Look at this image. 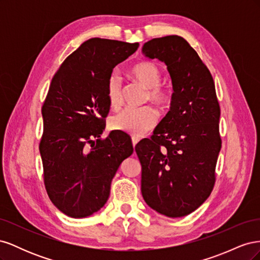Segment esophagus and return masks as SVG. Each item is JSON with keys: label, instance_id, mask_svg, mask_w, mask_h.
Returning <instances> with one entry per match:
<instances>
[{"label": "esophagus", "instance_id": "1", "mask_svg": "<svg viewBox=\"0 0 260 260\" xmlns=\"http://www.w3.org/2000/svg\"><path fill=\"white\" fill-rule=\"evenodd\" d=\"M131 141H132V145H133V147H136V146H137V144L139 143L140 139H139V138H136V137H132V138H131Z\"/></svg>", "mask_w": 260, "mask_h": 260}]
</instances>
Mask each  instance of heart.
<instances>
[{"label":"heart","instance_id":"1","mask_svg":"<svg viewBox=\"0 0 260 260\" xmlns=\"http://www.w3.org/2000/svg\"><path fill=\"white\" fill-rule=\"evenodd\" d=\"M135 79L148 90L147 98L155 103L164 105L168 100V92L159 85L161 81V70L154 62H141L131 69ZM106 95L109 106L119 108L122 103V83L120 77L113 74L108 78ZM158 120L156 109L146 106L140 109H125L113 117L111 127L118 132L128 133L135 137H142L151 131Z\"/></svg>","mask_w":260,"mask_h":260}]
</instances>
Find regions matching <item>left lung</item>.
<instances>
[{
  "label": "left lung",
  "mask_w": 260,
  "mask_h": 260,
  "mask_svg": "<svg viewBox=\"0 0 260 260\" xmlns=\"http://www.w3.org/2000/svg\"><path fill=\"white\" fill-rule=\"evenodd\" d=\"M142 52L167 66L174 93L152 139L136 146L141 192L159 214L183 217L208 199L215 184L221 148L215 82L198 53L179 36L152 39Z\"/></svg>",
  "instance_id": "obj_1"
}]
</instances>
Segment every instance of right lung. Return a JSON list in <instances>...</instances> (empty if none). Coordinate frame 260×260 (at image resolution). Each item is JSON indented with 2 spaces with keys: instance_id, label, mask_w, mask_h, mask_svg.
<instances>
[{
  "instance_id": "1",
  "label": "right lung",
  "mask_w": 260,
  "mask_h": 260,
  "mask_svg": "<svg viewBox=\"0 0 260 260\" xmlns=\"http://www.w3.org/2000/svg\"><path fill=\"white\" fill-rule=\"evenodd\" d=\"M138 48L139 43L90 39L52 79L42 107L44 183L52 203L72 218L89 217L105 205L118 168L133 153L127 136L100 137L109 111L108 78Z\"/></svg>"
}]
</instances>
